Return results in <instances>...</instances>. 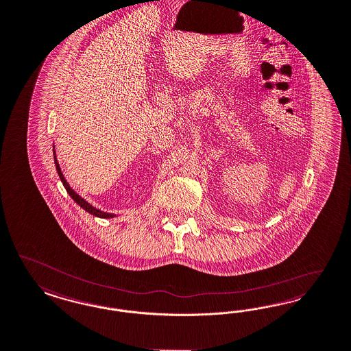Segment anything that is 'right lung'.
Segmentation results:
<instances>
[{"instance_id":"right-lung-1","label":"right lung","mask_w":351,"mask_h":351,"mask_svg":"<svg viewBox=\"0 0 351 351\" xmlns=\"http://www.w3.org/2000/svg\"><path fill=\"white\" fill-rule=\"evenodd\" d=\"M54 162H56V169H57V171H58V175H60V178H61V182L62 184H63V186L66 188L67 193L71 195V198H73V201H75L77 205L80 206V207H83L85 211H88L89 214H92V215H95V217H98V218L109 219L114 217V214L104 213V211L98 210V208H96V207H93V206L89 205V204L85 201L84 198H82L79 194L76 193L75 191H73V189L70 188L69 182H66V179H64L63 173H62L61 167H60V165H58V160H57V158H56V152H54Z\"/></svg>"}]
</instances>
